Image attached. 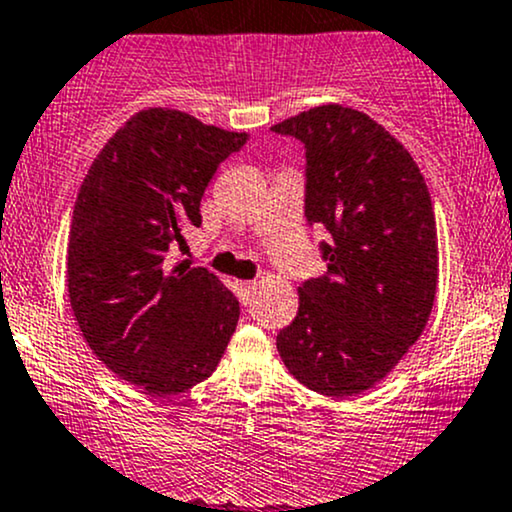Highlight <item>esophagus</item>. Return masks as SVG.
Wrapping results in <instances>:
<instances>
[{"label":"esophagus","mask_w":512,"mask_h":512,"mask_svg":"<svg viewBox=\"0 0 512 512\" xmlns=\"http://www.w3.org/2000/svg\"><path fill=\"white\" fill-rule=\"evenodd\" d=\"M236 288H239V298H241V302H244V305H249V300H251V295L256 293V280H244V283H239L236 285Z\"/></svg>","instance_id":"34e87169"}]
</instances>
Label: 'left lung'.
<instances>
[{"label": "left lung", "instance_id": "obj_1", "mask_svg": "<svg viewBox=\"0 0 512 512\" xmlns=\"http://www.w3.org/2000/svg\"><path fill=\"white\" fill-rule=\"evenodd\" d=\"M271 131L305 146V219L332 236L320 244L327 273L300 285L276 346L302 386L346 398L386 378L430 320V192L403 144L356 109L324 104Z\"/></svg>", "mask_w": 512, "mask_h": 512}]
</instances>
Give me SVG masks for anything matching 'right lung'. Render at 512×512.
<instances>
[{
    "instance_id": "add662e5",
    "label": "right lung",
    "mask_w": 512,
    "mask_h": 512,
    "mask_svg": "<svg viewBox=\"0 0 512 512\" xmlns=\"http://www.w3.org/2000/svg\"><path fill=\"white\" fill-rule=\"evenodd\" d=\"M246 141L178 109H144L87 170L70 224V305L97 359L131 386L183 393L212 376L232 339V290L168 254L200 227L207 185Z\"/></svg>"
}]
</instances>
